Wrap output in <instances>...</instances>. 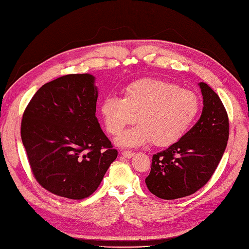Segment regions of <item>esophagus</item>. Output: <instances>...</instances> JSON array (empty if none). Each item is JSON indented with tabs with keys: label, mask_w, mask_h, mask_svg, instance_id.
I'll return each mask as SVG.
<instances>
[{
	"label": "esophagus",
	"mask_w": 249,
	"mask_h": 249,
	"mask_svg": "<svg viewBox=\"0 0 249 249\" xmlns=\"http://www.w3.org/2000/svg\"><path fill=\"white\" fill-rule=\"evenodd\" d=\"M122 155H123L124 157L129 159V158H131V157H133L134 155H135V153L131 152V151H123V152H122Z\"/></svg>",
	"instance_id": "esophagus-1"
}]
</instances>
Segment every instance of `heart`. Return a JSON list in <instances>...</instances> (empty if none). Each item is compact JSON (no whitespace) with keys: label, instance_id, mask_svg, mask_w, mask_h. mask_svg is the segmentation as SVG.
Wrapping results in <instances>:
<instances>
[{"label":"heart","instance_id":"heart-1","mask_svg":"<svg viewBox=\"0 0 249 249\" xmlns=\"http://www.w3.org/2000/svg\"><path fill=\"white\" fill-rule=\"evenodd\" d=\"M199 110L196 93L157 78L136 80L126 87L124 97L108 96L102 104L106 129L112 135L133 124L137 117L139 124L116 139L118 145L127 147L150 141L158 147L178 142L194 124Z\"/></svg>","mask_w":249,"mask_h":249}]
</instances>
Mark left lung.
<instances>
[{
    "instance_id": "1",
    "label": "left lung",
    "mask_w": 249,
    "mask_h": 249,
    "mask_svg": "<svg viewBox=\"0 0 249 249\" xmlns=\"http://www.w3.org/2000/svg\"><path fill=\"white\" fill-rule=\"evenodd\" d=\"M203 96L202 114L178 142L154 154L145 178L149 191L164 200L190 196L204 186L222 158L230 136V123L218 94L199 84Z\"/></svg>"
}]
</instances>
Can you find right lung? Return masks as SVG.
<instances>
[{
	"label": "right lung",
	"mask_w": 249,
	"mask_h": 249,
	"mask_svg": "<svg viewBox=\"0 0 249 249\" xmlns=\"http://www.w3.org/2000/svg\"><path fill=\"white\" fill-rule=\"evenodd\" d=\"M94 79L68 74L47 83L23 114L21 137L31 172L39 185L59 197L91 196L117 157L95 116Z\"/></svg>",
	"instance_id": "add662e5"
}]
</instances>
